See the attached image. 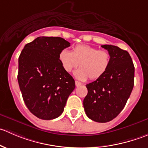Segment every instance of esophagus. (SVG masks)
I'll use <instances>...</instances> for the list:
<instances>
[{
	"label": "esophagus",
	"mask_w": 148,
	"mask_h": 148,
	"mask_svg": "<svg viewBox=\"0 0 148 148\" xmlns=\"http://www.w3.org/2000/svg\"><path fill=\"white\" fill-rule=\"evenodd\" d=\"M75 84H76V86H81L82 84L81 82H79V81H75Z\"/></svg>",
	"instance_id": "1"
}]
</instances>
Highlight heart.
<instances>
[{
  "mask_svg": "<svg viewBox=\"0 0 148 148\" xmlns=\"http://www.w3.org/2000/svg\"><path fill=\"white\" fill-rule=\"evenodd\" d=\"M59 59L62 68L66 72L74 71V76L82 81L88 78L95 80L102 77L109 69L111 56L108 51L97 49L86 44H78L72 49L71 52L63 49L59 53Z\"/></svg>",
  "mask_w": 148,
  "mask_h": 148,
  "instance_id": "b5f03b06",
  "label": "heart"
}]
</instances>
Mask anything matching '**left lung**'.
<instances>
[{
    "instance_id": "8db88e82",
    "label": "left lung",
    "mask_w": 148,
    "mask_h": 148,
    "mask_svg": "<svg viewBox=\"0 0 148 148\" xmlns=\"http://www.w3.org/2000/svg\"><path fill=\"white\" fill-rule=\"evenodd\" d=\"M111 56L107 71L86 85L88 93L83 102L86 114L97 122H107L123 110L134 86L135 67L127 51L112 45L101 46Z\"/></svg>"
}]
</instances>
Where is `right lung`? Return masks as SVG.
I'll use <instances>...</instances> for the list:
<instances>
[{
    "label": "right lung",
    "mask_w": 148,
    "mask_h": 148,
    "mask_svg": "<svg viewBox=\"0 0 148 148\" xmlns=\"http://www.w3.org/2000/svg\"><path fill=\"white\" fill-rule=\"evenodd\" d=\"M69 46L61 37L40 36L26 44L19 56V87L26 107L38 118L59 117L75 88L59 59V52Z\"/></svg>",
    "instance_id": "right-lung-1"
}]
</instances>
